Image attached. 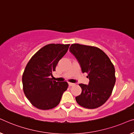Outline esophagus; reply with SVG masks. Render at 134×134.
Here are the masks:
<instances>
[{
    "mask_svg": "<svg viewBox=\"0 0 134 134\" xmlns=\"http://www.w3.org/2000/svg\"><path fill=\"white\" fill-rule=\"evenodd\" d=\"M69 86H75V84L74 83H71V82H69Z\"/></svg>",
    "mask_w": 134,
    "mask_h": 134,
    "instance_id": "obj_1",
    "label": "esophagus"
}]
</instances>
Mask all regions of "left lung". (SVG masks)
<instances>
[{"mask_svg": "<svg viewBox=\"0 0 134 134\" xmlns=\"http://www.w3.org/2000/svg\"><path fill=\"white\" fill-rule=\"evenodd\" d=\"M69 50L89 79L88 85L79 84L82 92L75 98L76 102L87 109L100 107L110 97L115 83L114 65L107 54L95 47L73 44Z\"/></svg>", "mask_w": 134, "mask_h": 134, "instance_id": "obj_1", "label": "left lung"}]
</instances>
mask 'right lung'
<instances>
[{"label":"right lung","instance_id":"1","mask_svg":"<svg viewBox=\"0 0 134 134\" xmlns=\"http://www.w3.org/2000/svg\"><path fill=\"white\" fill-rule=\"evenodd\" d=\"M69 46L70 44L46 45L32 56L26 65L22 75L24 92L36 108L48 110L55 107L67 89L69 84L66 81L56 82L50 76Z\"/></svg>","mask_w":134,"mask_h":134}]
</instances>
